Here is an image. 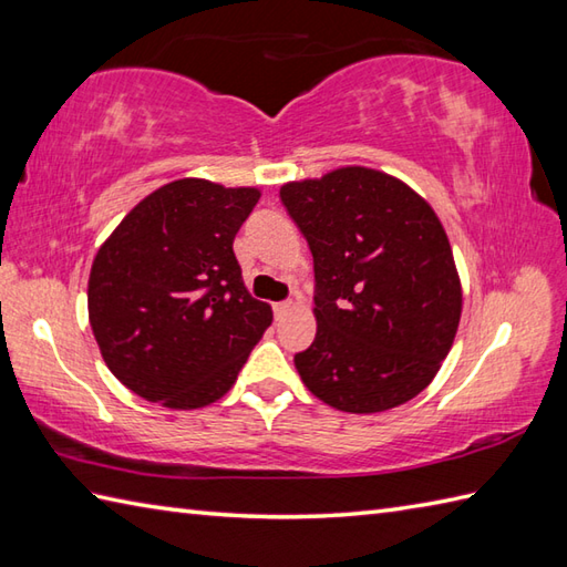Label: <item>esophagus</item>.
<instances>
[{
    "instance_id": "1",
    "label": "esophagus",
    "mask_w": 567,
    "mask_h": 567,
    "mask_svg": "<svg viewBox=\"0 0 567 567\" xmlns=\"http://www.w3.org/2000/svg\"><path fill=\"white\" fill-rule=\"evenodd\" d=\"M272 309H275V317L282 319L290 315V311H295V302H277Z\"/></svg>"
}]
</instances>
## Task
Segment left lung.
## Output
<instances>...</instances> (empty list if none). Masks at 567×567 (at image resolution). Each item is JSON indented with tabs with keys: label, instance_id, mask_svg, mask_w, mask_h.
Wrapping results in <instances>:
<instances>
[{
	"label": "left lung",
	"instance_id": "obj_1",
	"mask_svg": "<svg viewBox=\"0 0 567 567\" xmlns=\"http://www.w3.org/2000/svg\"><path fill=\"white\" fill-rule=\"evenodd\" d=\"M315 256L317 336L295 368L323 404L378 414L426 390L455 341L463 287L431 204L375 167L280 187Z\"/></svg>",
	"mask_w": 567,
	"mask_h": 567
}]
</instances>
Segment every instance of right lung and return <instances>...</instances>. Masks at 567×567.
Listing matches in <instances>:
<instances>
[{"label":"right lung","instance_id":"add662e5","mask_svg":"<svg viewBox=\"0 0 567 567\" xmlns=\"http://www.w3.org/2000/svg\"><path fill=\"white\" fill-rule=\"evenodd\" d=\"M258 187L183 177L143 197L94 256L90 327L114 378L167 409L214 404L272 323L234 238Z\"/></svg>","mask_w":567,"mask_h":567}]
</instances>
